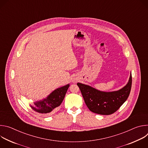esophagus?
Segmentation results:
<instances>
[{
    "instance_id": "obj_1",
    "label": "esophagus",
    "mask_w": 148,
    "mask_h": 148,
    "mask_svg": "<svg viewBox=\"0 0 148 148\" xmlns=\"http://www.w3.org/2000/svg\"><path fill=\"white\" fill-rule=\"evenodd\" d=\"M76 82L75 80H74V81H73V82Z\"/></svg>"
}]
</instances>
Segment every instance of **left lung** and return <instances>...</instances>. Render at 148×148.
<instances>
[{"label": "left lung", "instance_id": "1", "mask_svg": "<svg viewBox=\"0 0 148 148\" xmlns=\"http://www.w3.org/2000/svg\"><path fill=\"white\" fill-rule=\"evenodd\" d=\"M88 109L100 115H111L116 112L127 99L132 86V75L122 89L114 92H102L89 86L77 83Z\"/></svg>", "mask_w": 148, "mask_h": 148}]
</instances>
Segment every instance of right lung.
<instances>
[{
    "mask_svg": "<svg viewBox=\"0 0 148 148\" xmlns=\"http://www.w3.org/2000/svg\"><path fill=\"white\" fill-rule=\"evenodd\" d=\"M69 86L68 84L54 90L47 98L34 103V106L30 105V107L34 111L41 114L50 112L53 109L61 105Z\"/></svg>",
    "mask_w": 148,
    "mask_h": 148,
    "instance_id": "1",
    "label": "right lung"
}]
</instances>
